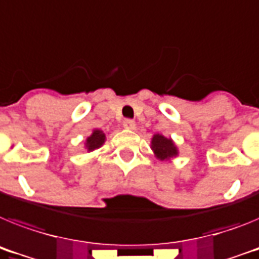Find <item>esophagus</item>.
I'll list each match as a JSON object with an SVG mask.
<instances>
[{"mask_svg":"<svg viewBox=\"0 0 259 259\" xmlns=\"http://www.w3.org/2000/svg\"><path fill=\"white\" fill-rule=\"evenodd\" d=\"M123 127L127 128V130H135L136 124H135V121L132 120V119H125V120L123 121Z\"/></svg>","mask_w":259,"mask_h":259,"instance_id":"1","label":"esophagus"}]
</instances>
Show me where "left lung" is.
<instances>
[{
  "instance_id": "obj_1",
  "label": "left lung",
  "mask_w": 259,
  "mask_h": 259,
  "mask_svg": "<svg viewBox=\"0 0 259 259\" xmlns=\"http://www.w3.org/2000/svg\"><path fill=\"white\" fill-rule=\"evenodd\" d=\"M152 149H153L157 158H160L161 161L169 160L170 157H174L178 154L177 147L174 145L173 141L160 134L154 135L153 139H152Z\"/></svg>"
}]
</instances>
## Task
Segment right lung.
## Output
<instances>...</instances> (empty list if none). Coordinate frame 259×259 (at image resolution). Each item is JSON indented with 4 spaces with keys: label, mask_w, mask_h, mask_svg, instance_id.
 Masks as SVG:
<instances>
[{
    "label": "right lung",
    "mask_w": 259,
    "mask_h": 259,
    "mask_svg": "<svg viewBox=\"0 0 259 259\" xmlns=\"http://www.w3.org/2000/svg\"><path fill=\"white\" fill-rule=\"evenodd\" d=\"M105 134L102 131H99V130H94L92 134V136L88 138L86 140V148H88V151H94L97 148H99L101 145L105 143Z\"/></svg>",
    "instance_id": "add662e5"
}]
</instances>
